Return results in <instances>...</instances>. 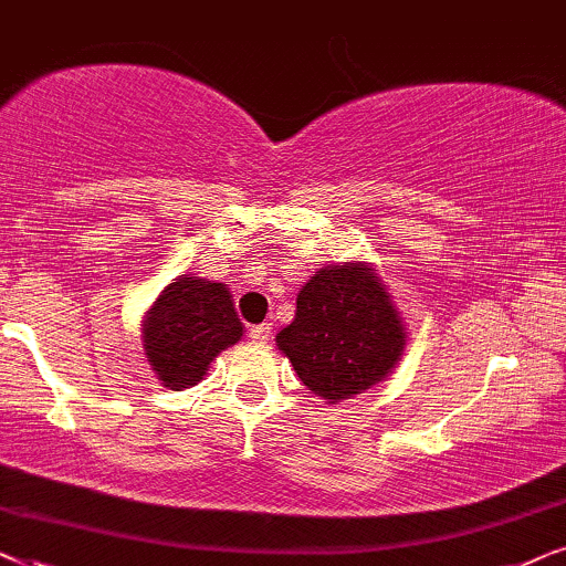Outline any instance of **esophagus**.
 <instances>
[{
    "mask_svg": "<svg viewBox=\"0 0 566 566\" xmlns=\"http://www.w3.org/2000/svg\"><path fill=\"white\" fill-rule=\"evenodd\" d=\"M248 336H251L255 344H266L269 336H271V323H261V326H253L251 331H248Z\"/></svg>",
    "mask_w": 566,
    "mask_h": 566,
    "instance_id": "1",
    "label": "esophagus"
}]
</instances>
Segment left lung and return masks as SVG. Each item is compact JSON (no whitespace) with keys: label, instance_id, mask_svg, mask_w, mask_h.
<instances>
[{"label":"left lung","instance_id":"obj_1","mask_svg":"<svg viewBox=\"0 0 566 566\" xmlns=\"http://www.w3.org/2000/svg\"><path fill=\"white\" fill-rule=\"evenodd\" d=\"M403 344L390 295L365 263L315 271L300 290L295 321L276 336L297 378L328 403L386 378Z\"/></svg>","mask_w":566,"mask_h":566}]
</instances>
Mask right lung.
Instances as JSON below:
<instances>
[{
    "instance_id": "right-lung-1",
    "label": "right lung",
    "mask_w": 566,
    "mask_h": 566,
    "mask_svg": "<svg viewBox=\"0 0 566 566\" xmlns=\"http://www.w3.org/2000/svg\"><path fill=\"white\" fill-rule=\"evenodd\" d=\"M240 336L228 287L184 274L147 313L145 352L163 386L184 390L205 378L209 361Z\"/></svg>"
}]
</instances>
